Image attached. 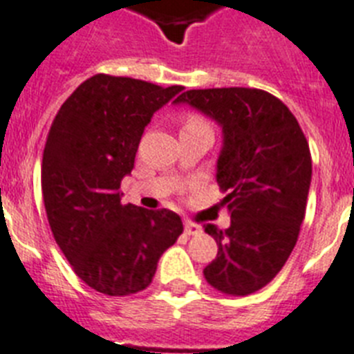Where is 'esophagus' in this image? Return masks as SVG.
Masks as SVG:
<instances>
[{
	"label": "esophagus",
	"instance_id": "34e87169",
	"mask_svg": "<svg viewBox=\"0 0 354 354\" xmlns=\"http://www.w3.org/2000/svg\"><path fill=\"white\" fill-rule=\"evenodd\" d=\"M184 232H186L188 236H193V234H201L202 227H201V225H197V223L186 222V223H184Z\"/></svg>",
	"mask_w": 354,
	"mask_h": 354
}]
</instances>
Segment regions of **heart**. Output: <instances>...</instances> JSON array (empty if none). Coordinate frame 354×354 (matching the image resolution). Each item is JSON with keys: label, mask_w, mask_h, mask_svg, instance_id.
I'll return each instance as SVG.
<instances>
[{"label": "heart", "mask_w": 354, "mask_h": 354, "mask_svg": "<svg viewBox=\"0 0 354 354\" xmlns=\"http://www.w3.org/2000/svg\"><path fill=\"white\" fill-rule=\"evenodd\" d=\"M198 129H204V131H211L209 123H207L204 118L197 116V114H188V116L184 118L183 131H198Z\"/></svg>", "instance_id": "b5f03b06"}]
</instances>
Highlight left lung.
I'll list each match as a JSON object with an SVG mask.
<instances>
[{
	"instance_id": "left-lung-1",
	"label": "left lung",
	"mask_w": 354,
	"mask_h": 354,
	"mask_svg": "<svg viewBox=\"0 0 354 354\" xmlns=\"http://www.w3.org/2000/svg\"><path fill=\"white\" fill-rule=\"evenodd\" d=\"M174 104L195 107L223 134L216 183L227 192L222 206L231 225H204L218 245L204 277L222 294H254L277 276L301 231L312 183L306 138L290 109L267 91L189 89Z\"/></svg>"
}]
</instances>
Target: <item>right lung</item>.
Instances as JSON below:
<instances>
[{"label":"right lung","instance_id":"1","mask_svg":"<svg viewBox=\"0 0 354 354\" xmlns=\"http://www.w3.org/2000/svg\"><path fill=\"white\" fill-rule=\"evenodd\" d=\"M180 91L100 73L73 91L51 123L41 171L48 222L75 274L100 294L147 288L183 232L177 213L122 204L120 192L145 127Z\"/></svg>","mask_w":354,"mask_h":354}]
</instances>
